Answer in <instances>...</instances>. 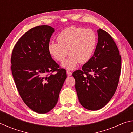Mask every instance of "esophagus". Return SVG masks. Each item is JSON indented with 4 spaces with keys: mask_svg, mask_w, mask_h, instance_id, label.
<instances>
[{
    "mask_svg": "<svg viewBox=\"0 0 133 133\" xmlns=\"http://www.w3.org/2000/svg\"><path fill=\"white\" fill-rule=\"evenodd\" d=\"M66 73H67V75H68L69 76H71L72 75V73L71 71H70L69 70H67Z\"/></svg>",
    "mask_w": 133,
    "mask_h": 133,
    "instance_id": "1",
    "label": "esophagus"
}]
</instances>
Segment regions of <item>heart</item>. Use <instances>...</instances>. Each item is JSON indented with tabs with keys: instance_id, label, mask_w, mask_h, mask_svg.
<instances>
[{
	"instance_id": "heart-1",
	"label": "heart",
	"mask_w": 133,
	"mask_h": 133,
	"mask_svg": "<svg viewBox=\"0 0 133 133\" xmlns=\"http://www.w3.org/2000/svg\"><path fill=\"white\" fill-rule=\"evenodd\" d=\"M58 43L48 45L50 55L57 62H62L68 53L70 56L63 62V67L73 70L80 62H88L93 56L97 39L95 32L90 29H84L72 26L64 29L58 35Z\"/></svg>"
}]
</instances>
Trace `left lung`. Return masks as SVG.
Masks as SVG:
<instances>
[{
    "mask_svg": "<svg viewBox=\"0 0 133 133\" xmlns=\"http://www.w3.org/2000/svg\"><path fill=\"white\" fill-rule=\"evenodd\" d=\"M98 43L94 55L82 70L73 72L78 100L83 107L98 110L111 100L117 87L121 58L111 36L97 30Z\"/></svg>",
    "mask_w": 133,
    "mask_h": 133,
    "instance_id": "8db88e82",
    "label": "left lung"
}]
</instances>
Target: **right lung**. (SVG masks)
<instances>
[{
    "label": "right lung",
    "instance_id": "add662e5",
    "mask_svg": "<svg viewBox=\"0 0 133 133\" xmlns=\"http://www.w3.org/2000/svg\"><path fill=\"white\" fill-rule=\"evenodd\" d=\"M54 31L46 25L30 29L15 44L11 57L12 75L20 96L30 109L40 114L55 107L67 78L66 71L59 69L48 51ZM55 71L56 74L50 73Z\"/></svg>",
    "mask_w": 133,
    "mask_h": 133
}]
</instances>
